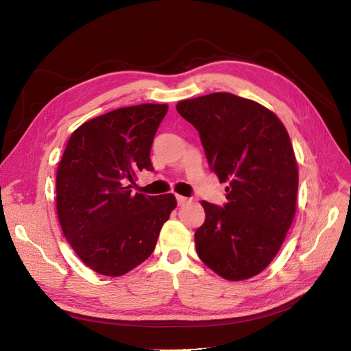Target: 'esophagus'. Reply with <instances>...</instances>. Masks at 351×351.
<instances>
[{
	"instance_id": "34e87169",
	"label": "esophagus",
	"mask_w": 351,
	"mask_h": 351,
	"mask_svg": "<svg viewBox=\"0 0 351 351\" xmlns=\"http://www.w3.org/2000/svg\"><path fill=\"white\" fill-rule=\"evenodd\" d=\"M176 201H178V205H185V204L189 202V197L182 196V195H176Z\"/></svg>"
}]
</instances>
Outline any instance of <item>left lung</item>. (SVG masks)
<instances>
[{"mask_svg": "<svg viewBox=\"0 0 351 351\" xmlns=\"http://www.w3.org/2000/svg\"><path fill=\"white\" fill-rule=\"evenodd\" d=\"M176 110L199 132L209 169L230 184L223 208L201 202L197 256L228 281L255 277L295 215L298 167L288 132L263 104L222 91L178 101Z\"/></svg>", "mask_w": 351, "mask_h": 351, "instance_id": "8db88e82", "label": "left lung"}]
</instances>
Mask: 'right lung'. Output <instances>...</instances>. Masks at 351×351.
<instances>
[{
	"label": "right lung",
	"instance_id": "obj_1",
	"mask_svg": "<svg viewBox=\"0 0 351 351\" xmlns=\"http://www.w3.org/2000/svg\"><path fill=\"white\" fill-rule=\"evenodd\" d=\"M169 106L145 103L112 110L75 129L56 175L60 226L90 269L120 277L154 252L176 208L173 193H132L142 171H154L150 147Z\"/></svg>",
	"mask_w": 351,
	"mask_h": 351
}]
</instances>
